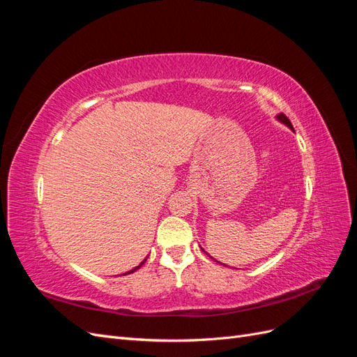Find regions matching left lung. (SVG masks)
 <instances>
[{"instance_id": "left-lung-1", "label": "left lung", "mask_w": 357, "mask_h": 357, "mask_svg": "<svg viewBox=\"0 0 357 357\" xmlns=\"http://www.w3.org/2000/svg\"><path fill=\"white\" fill-rule=\"evenodd\" d=\"M277 117H278V121H282V122H283V123H286V125H287L290 129H294V126H291V123H290V121H289V119H287V116H286V114L280 113Z\"/></svg>"}]
</instances>
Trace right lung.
I'll use <instances>...</instances> for the list:
<instances>
[{
    "mask_svg": "<svg viewBox=\"0 0 357 357\" xmlns=\"http://www.w3.org/2000/svg\"><path fill=\"white\" fill-rule=\"evenodd\" d=\"M144 262H146V261H143V262H142V264H139V265H138V266H137V268H134V269H132V271H128V273H126V274H131V273H134V271H137V269H138V268H139V266H142V265H143V264H144ZM126 274H125V275H126Z\"/></svg>",
    "mask_w": 357,
    "mask_h": 357,
    "instance_id": "1",
    "label": "right lung"
}]
</instances>
